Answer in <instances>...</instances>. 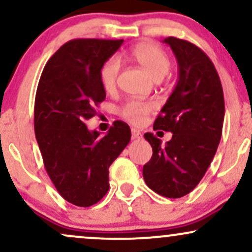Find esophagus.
<instances>
[{
  "mask_svg": "<svg viewBox=\"0 0 252 252\" xmlns=\"http://www.w3.org/2000/svg\"><path fill=\"white\" fill-rule=\"evenodd\" d=\"M131 137H132V140H136V138L142 137V135H141V132L138 131V130L131 129Z\"/></svg>",
  "mask_w": 252,
  "mask_h": 252,
  "instance_id": "34e87169",
  "label": "esophagus"
}]
</instances>
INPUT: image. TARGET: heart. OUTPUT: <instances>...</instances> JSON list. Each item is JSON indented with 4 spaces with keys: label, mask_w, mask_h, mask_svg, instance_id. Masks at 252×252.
Returning <instances> with one entry per match:
<instances>
[{
    "label": "heart",
    "mask_w": 252,
    "mask_h": 252,
    "mask_svg": "<svg viewBox=\"0 0 252 252\" xmlns=\"http://www.w3.org/2000/svg\"><path fill=\"white\" fill-rule=\"evenodd\" d=\"M131 57L141 65L147 73L155 82H160L168 74L170 70V59L163 50L150 42L138 43L131 50ZM120 60L111 57L100 67V83L105 91H112L116 88L118 73H120ZM154 109V103L129 100L120 109V114L124 120L135 126H141L146 121L147 115Z\"/></svg>",
    "instance_id": "1"
}]
</instances>
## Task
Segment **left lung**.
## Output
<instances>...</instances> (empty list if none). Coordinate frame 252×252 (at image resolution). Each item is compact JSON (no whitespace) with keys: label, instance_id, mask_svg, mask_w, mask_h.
<instances>
[{"label":"left lung","instance_id":"8db88e82","mask_svg":"<svg viewBox=\"0 0 252 252\" xmlns=\"http://www.w3.org/2000/svg\"><path fill=\"white\" fill-rule=\"evenodd\" d=\"M174 52L179 78L155 120L154 130L173 134L162 144L152 132L144 138L153 156L143 166L147 186L166 198H181L195 189L220 142L225 105L220 79L211 59L186 40H163Z\"/></svg>","mask_w":252,"mask_h":252}]
</instances>
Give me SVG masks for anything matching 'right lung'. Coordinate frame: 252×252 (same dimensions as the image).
I'll list each match as a JSON object with an SVG mask.
<instances>
[{"label":"right lung","instance_id":"add662e5","mask_svg":"<svg viewBox=\"0 0 252 252\" xmlns=\"http://www.w3.org/2000/svg\"><path fill=\"white\" fill-rule=\"evenodd\" d=\"M122 43L71 40L51 57L37 85L34 130L43 164L59 194L76 206H92L108 193L109 167L131 137L121 121L104 136L85 124L106 97L100 67Z\"/></svg>","mask_w":252,"mask_h":252}]
</instances>
